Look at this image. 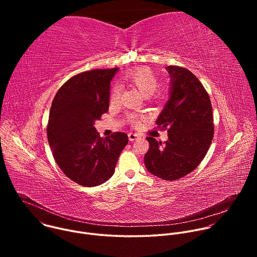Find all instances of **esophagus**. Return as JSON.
<instances>
[{
    "label": "esophagus",
    "instance_id": "34e87169",
    "mask_svg": "<svg viewBox=\"0 0 257 257\" xmlns=\"http://www.w3.org/2000/svg\"><path fill=\"white\" fill-rule=\"evenodd\" d=\"M128 138H129L130 141H134V140L139 138V135L135 134V133H128Z\"/></svg>",
    "mask_w": 257,
    "mask_h": 257
}]
</instances>
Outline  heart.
Listing matches in <instances>:
<instances>
[{"instance_id":"heart-1","label":"heart","mask_w":257,"mask_h":257,"mask_svg":"<svg viewBox=\"0 0 257 257\" xmlns=\"http://www.w3.org/2000/svg\"><path fill=\"white\" fill-rule=\"evenodd\" d=\"M126 80L132 85H134L136 88H138V90L146 97L156 93L154 92L155 91L160 93V91H158L157 89L159 84V78L156 73L150 68H139L129 72L126 75ZM120 92V86L116 85L113 87L111 92V102L115 103L119 100ZM130 120L131 122H133V124H138L137 118L135 116H131Z\"/></svg>"}]
</instances>
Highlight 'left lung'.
<instances>
[{
  "label": "left lung",
  "instance_id": "8db88e82",
  "mask_svg": "<svg viewBox=\"0 0 257 257\" xmlns=\"http://www.w3.org/2000/svg\"><path fill=\"white\" fill-rule=\"evenodd\" d=\"M169 99L157 124L168 128L163 144L148 137L150 150L144 165L150 173L167 181L191 173L204 159L213 137L212 107L208 93L192 73L178 66H168Z\"/></svg>",
  "mask_w": 257,
  "mask_h": 257
}]
</instances>
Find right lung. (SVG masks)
<instances>
[{"label":"right lung","instance_id":"1","mask_svg":"<svg viewBox=\"0 0 257 257\" xmlns=\"http://www.w3.org/2000/svg\"><path fill=\"white\" fill-rule=\"evenodd\" d=\"M119 68L86 71L70 78L56 93L47 128L54 159L78 184L93 187L111 178L128 136L99 137L96 120L108 111L109 87Z\"/></svg>","mask_w":257,"mask_h":257}]
</instances>
